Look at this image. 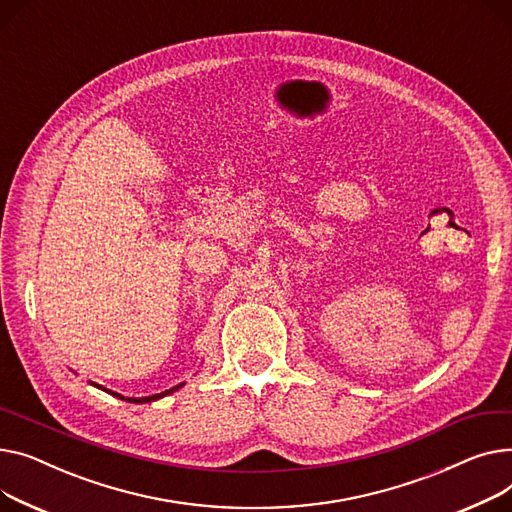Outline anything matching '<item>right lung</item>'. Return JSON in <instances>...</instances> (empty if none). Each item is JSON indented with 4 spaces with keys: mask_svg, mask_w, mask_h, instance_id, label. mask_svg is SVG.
Masks as SVG:
<instances>
[{
    "mask_svg": "<svg viewBox=\"0 0 512 512\" xmlns=\"http://www.w3.org/2000/svg\"><path fill=\"white\" fill-rule=\"evenodd\" d=\"M93 386H97V388L105 390V393H109V395H113V397H117V399L128 401V403H153V401H159V399H163V397H167V395L175 393V390H179V388L184 386V382H182V384H177V386H173V388H169V390H163V393L150 395V397H138V399H134V397H124V395H119V393H113V390H107V388H103V386H99V384H93Z\"/></svg>",
    "mask_w": 512,
    "mask_h": 512,
    "instance_id": "obj_1",
    "label": "right lung"
}]
</instances>
